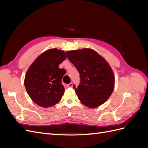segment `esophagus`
I'll return each instance as SVG.
<instances>
[{"label": "esophagus", "mask_w": 148, "mask_h": 148, "mask_svg": "<svg viewBox=\"0 0 148 148\" xmlns=\"http://www.w3.org/2000/svg\"><path fill=\"white\" fill-rule=\"evenodd\" d=\"M67 86H68L69 88H71V87L73 86V83H70L68 84H67Z\"/></svg>", "instance_id": "esophagus-1"}]
</instances>
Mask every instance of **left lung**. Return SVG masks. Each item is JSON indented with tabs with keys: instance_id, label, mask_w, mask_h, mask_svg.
Listing matches in <instances>:
<instances>
[{
	"instance_id": "8db88e82",
	"label": "left lung",
	"mask_w": 148,
	"mask_h": 148,
	"mask_svg": "<svg viewBox=\"0 0 148 148\" xmlns=\"http://www.w3.org/2000/svg\"><path fill=\"white\" fill-rule=\"evenodd\" d=\"M66 53L80 75L78 86H73L79 100L89 108L104 104L114 89V75L109 64L91 49L70 51Z\"/></svg>"
}]
</instances>
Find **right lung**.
<instances>
[{
    "label": "right lung",
    "mask_w": 148,
    "mask_h": 148,
    "mask_svg": "<svg viewBox=\"0 0 148 148\" xmlns=\"http://www.w3.org/2000/svg\"><path fill=\"white\" fill-rule=\"evenodd\" d=\"M66 57L64 51L51 49L41 53L29 67L24 84L30 98L37 105L46 108L62 99L65 92L62 79L65 70L59 66Z\"/></svg>",
    "instance_id": "obj_1"
}]
</instances>
